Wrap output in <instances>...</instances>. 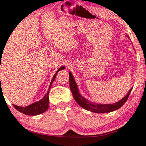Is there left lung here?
Masks as SVG:
<instances>
[{
  "mask_svg": "<svg viewBox=\"0 0 146 146\" xmlns=\"http://www.w3.org/2000/svg\"><path fill=\"white\" fill-rule=\"evenodd\" d=\"M69 82H70V88L72 93L73 97L76 102L87 110L91 111L92 112L95 113H108L110 111L116 110L119 109L127 101V98H128L129 94L131 91L132 88H131L130 90L128 92L127 95L121 100L120 101L117 102L116 103L112 104H96L91 102L88 100L85 99L82 96V95L79 93L78 89L77 88V85L76 84L74 80L73 76L71 72H69Z\"/></svg>",
  "mask_w": 146,
  "mask_h": 146,
  "instance_id": "1",
  "label": "left lung"
}]
</instances>
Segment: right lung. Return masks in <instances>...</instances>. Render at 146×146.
<instances>
[{
	"label": "right lung",
	"instance_id": "1",
	"mask_svg": "<svg viewBox=\"0 0 146 146\" xmlns=\"http://www.w3.org/2000/svg\"><path fill=\"white\" fill-rule=\"evenodd\" d=\"M64 68H65L64 66H62L60 67L58 70L55 73V74L54 75L52 80V81L50 82V84L49 90L52 86V82L56 78L57 73L60 70H63ZM48 94H49V91H48L46 94L44 96V97L41 100L32 104L28 106L27 107H21V106H15V105H13V106L15 107L18 111H19L20 112L25 113L26 115H36L40 114V113H44L46 110H47L48 109V102H49Z\"/></svg>",
	"mask_w": 146,
	"mask_h": 146
}]
</instances>
